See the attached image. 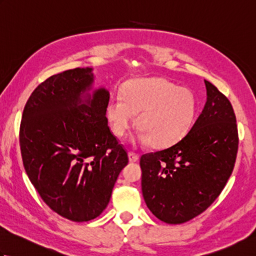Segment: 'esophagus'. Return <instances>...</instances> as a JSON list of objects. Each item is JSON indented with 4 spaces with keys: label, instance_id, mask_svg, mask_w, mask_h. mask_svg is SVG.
<instances>
[{
    "label": "esophagus",
    "instance_id": "1",
    "mask_svg": "<svg viewBox=\"0 0 256 256\" xmlns=\"http://www.w3.org/2000/svg\"><path fill=\"white\" fill-rule=\"evenodd\" d=\"M128 160H130V162H138V154L133 153V152H128Z\"/></svg>",
    "mask_w": 256,
    "mask_h": 256
}]
</instances>
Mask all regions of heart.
Here are the masks:
<instances>
[{
	"label": "heart",
	"instance_id": "1",
	"mask_svg": "<svg viewBox=\"0 0 256 256\" xmlns=\"http://www.w3.org/2000/svg\"><path fill=\"white\" fill-rule=\"evenodd\" d=\"M198 106L194 94L166 79L135 80L122 90V98L112 96L106 106L114 135L123 138L136 116L138 145L168 148L192 128Z\"/></svg>",
	"mask_w": 256,
	"mask_h": 256
}]
</instances>
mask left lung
Segmentation results:
<instances>
[{
	"instance_id": "8db88e82",
	"label": "left lung",
	"mask_w": 256,
	"mask_h": 256,
	"mask_svg": "<svg viewBox=\"0 0 256 256\" xmlns=\"http://www.w3.org/2000/svg\"><path fill=\"white\" fill-rule=\"evenodd\" d=\"M206 102L190 131L170 148L140 156L142 192L156 218L179 224L219 197L234 168L238 134L229 99L204 80Z\"/></svg>"
}]
</instances>
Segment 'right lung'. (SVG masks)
Here are the masks:
<instances>
[{
  "mask_svg": "<svg viewBox=\"0 0 256 256\" xmlns=\"http://www.w3.org/2000/svg\"><path fill=\"white\" fill-rule=\"evenodd\" d=\"M94 76L74 68L46 79L27 100L20 126L25 172L42 201L59 216L90 221L106 208L128 152L106 116L110 94L82 100Z\"/></svg>",
  "mask_w": 256,
  "mask_h": 256,
  "instance_id": "add662e5",
  "label": "right lung"
}]
</instances>
